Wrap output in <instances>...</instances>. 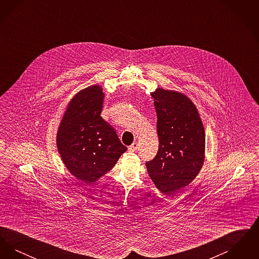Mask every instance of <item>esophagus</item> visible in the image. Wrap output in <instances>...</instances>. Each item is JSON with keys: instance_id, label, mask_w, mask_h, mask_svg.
I'll use <instances>...</instances> for the list:
<instances>
[{"instance_id": "1", "label": "esophagus", "mask_w": 259, "mask_h": 259, "mask_svg": "<svg viewBox=\"0 0 259 259\" xmlns=\"http://www.w3.org/2000/svg\"><path fill=\"white\" fill-rule=\"evenodd\" d=\"M137 148H138V143H136V142H134L130 147H129V148H128V150L130 151V152H134V151H136L137 150Z\"/></svg>"}]
</instances>
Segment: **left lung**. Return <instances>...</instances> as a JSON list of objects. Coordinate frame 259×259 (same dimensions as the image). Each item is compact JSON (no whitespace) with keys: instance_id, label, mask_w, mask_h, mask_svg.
<instances>
[{"instance_id":"1","label":"left lung","mask_w":259,"mask_h":259,"mask_svg":"<svg viewBox=\"0 0 259 259\" xmlns=\"http://www.w3.org/2000/svg\"><path fill=\"white\" fill-rule=\"evenodd\" d=\"M157 114L159 147L146 162L154 185L171 194L189 185L205 158V130L197 109L185 95L158 88L150 94Z\"/></svg>"}]
</instances>
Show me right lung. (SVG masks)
<instances>
[{
	"instance_id": "obj_1",
	"label": "right lung",
	"mask_w": 259,
	"mask_h": 259,
	"mask_svg": "<svg viewBox=\"0 0 259 259\" xmlns=\"http://www.w3.org/2000/svg\"><path fill=\"white\" fill-rule=\"evenodd\" d=\"M104 93L92 85L70 102L57 133V148L70 172L87 184L112 169L127 150L115 129L103 119Z\"/></svg>"
}]
</instances>
